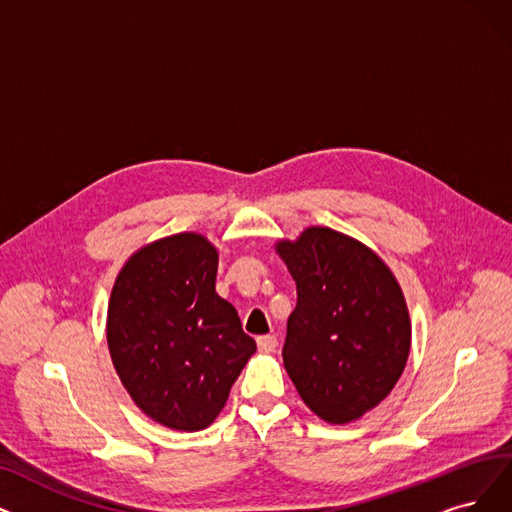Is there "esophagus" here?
Here are the masks:
<instances>
[{
    "label": "esophagus",
    "instance_id": "34e87169",
    "mask_svg": "<svg viewBox=\"0 0 512 512\" xmlns=\"http://www.w3.org/2000/svg\"><path fill=\"white\" fill-rule=\"evenodd\" d=\"M256 344H258V349H260L262 353H271V351H275V346H277V336H273V334L258 336V338H256Z\"/></svg>",
    "mask_w": 512,
    "mask_h": 512
}]
</instances>
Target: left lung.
Listing matches in <instances>:
<instances>
[{"mask_svg":"<svg viewBox=\"0 0 512 512\" xmlns=\"http://www.w3.org/2000/svg\"><path fill=\"white\" fill-rule=\"evenodd\" d=\"M277 254L296 281L283 365L321 420L346 424L386 399L412 344L403 292L382 258L327 227L283 239Z\"/></svg>","mask_w":512,"mask_h":512,"instance_id":"left-lung-1","label":"left lung"}]
</instances>
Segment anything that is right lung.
<instances>
[{
	"mask_svg": "<svg viewBox=\"0 0 512 512\" xmlns=\"http://www.w3.org/2000/svg\"><path fill=\"white\" fill-rule=\"evenodd\" d=\"M218 252L197 233L140 248L119 271L107 342L121 384L174 431L210 426L256 351L235 306L216 294Z\"/></svg>",
	"mask_w": 512,
	"mask_h": 512,
	"instance_id": "right-lung-1",
	"label": "right lung"
}]
</instances>
